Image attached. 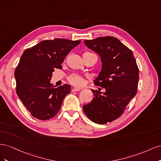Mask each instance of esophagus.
Instances as JSON below:
<instances>
[{"label":"esophagus","mask_w":161,"mask_h":161,"mask_svg":"<svg viewBox=\"0 0 161 161\" xmlns=\"http://www.w3.org/2000/svg\"><path fill=\"white\" fill-rule=\"evenodd\" d=\"M80 90V89H79V88H74L72 89V92H76V91H79Z\"/></svg>","instance_id":"esophagus-1"}]
</instances>
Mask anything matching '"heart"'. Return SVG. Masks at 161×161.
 <instances>
[{
	"mask_svg": "<svg viewBox=\"0 0 161 161\" xmlns=\"http://www.w3.org/2000/svg\"><path fill=\"white\" fill-rule=\"evenodd\" d=\"M68 80L70 84L77 86H80L84 84V79L80 75L73 74L68 77Z\"/></svg>",
	"mask_w": 161,
	"mask_h": 161,
	"instance_id": "1",
	"label": "heart"
}]
</instances>
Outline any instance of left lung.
Here are the masks:
<instances>
[{"label":"left lung","mask_w":161,"mask_h":161,"mask_svg":"<svg viewBox=\"0 0 161 161\" xmlns=\"http://www.w3.org/2000/svg\"><path fill=\"white\" fill-rule=\"evenodd\" d=\"M85 43L101 58L102 70L94 82L105 92L91 90L93 99L82 108L90 120L105 124L119 118L137 93L139 69L133 52L116 37H100Z\"/></svg>","instance_id":"obj_1"}]
</instances>
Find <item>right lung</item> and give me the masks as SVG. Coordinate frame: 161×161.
Returning a JSON list of instances; mask_svg holds the SVG:
<instances>
[{
	"instance_id": "1",
	"label": "right lung",
	"mask_w": 161,
	"mask_h": 161,
	"mask_svg": "<svg viewBox=\"0 0 161 161\" xmlns=\"http://www.w3.org/2000/svg\"><path fill=\"white\" fill-rule=\"evenodd\" d=\"M80 41L54 39L42 41L27 48L14 71L16 92L31 115L40 120L53 118L61 108L63 99L71 91L69 85L53 87L50 84L54 69Z\"/></svg>"
}]
</instances>
